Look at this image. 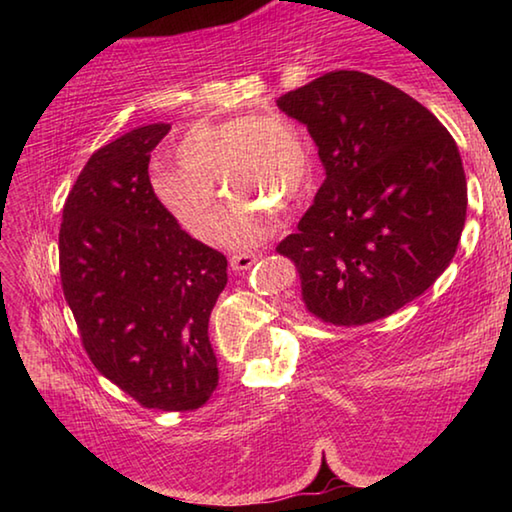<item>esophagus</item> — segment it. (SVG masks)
<instances>
[{"label": "esophagus", "instance_id": "34e87169", "mask_svg": "<svg viewBox=\"0 0 512 512\" xmlns=\"http://www.w3.org/2000/svg\"><path fill=\"white\" fill-rule=\"evenodd\" d=\"M259 259L257 253H235L230 257V268L232 271H248Z\"/></svg>", "mask_w": 512, "mask_h": 512}]
</instances>
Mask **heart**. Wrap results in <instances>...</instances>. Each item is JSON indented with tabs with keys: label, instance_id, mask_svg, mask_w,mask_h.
Returning a JSON list of instances; mask_svg holds the SVG:
<instances>
[{
	"label": "heart",
	"instance_id": "b5f03b06",
	"mask_svg": "<svg viewBox=\"0 0 512 512\" xmlns=\"http://www.w3.org/2000/svg\"><path fill=\"white\" fill-rule=\"evenodd\" d=\"M176 167H158L151 187L185 230L216 241L223 225V198L216 185L239 201L225 221V239L248 246L271 235L275 210H293L311 185V155L298 126L277 112L201 121L176 146Z\"/></svg>",
	"mask_w": 512,
	"mask_h": 512
}]
</instances>
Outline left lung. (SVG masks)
<instances>
[{"label": "left lung", "mask_w": 512, "mask_h": 512, "mask_svg": "<svg viewBox=\"0 0 512 512\" xmlns=\"http://www.w3.org/2000/svg\"><path fill=\"white\" fill-rule=\"evenodd\" d=\"M318 146L325 180L277 244L311 316L375 323L427 291L456 253L467 185L454 137L422 103L375 76L336 69L277 99Z\"/></svg>", "instance_id": "8db88e82"}]
</instances>
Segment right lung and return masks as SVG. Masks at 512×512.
Instances as JSON below:
<instances>
[{
	"mask_svg": "<svg viewBox=\"0 0 512 512\" xmlns=\"http://www.w3.org/2000/svg\"><path fill=\"white\" fill-rule=\"evenodd\" d=\"M149 124L92 153L63 205L60 284L103 377L155 411H196L219 384L207 336L228 259L180 228L155 196Z\"/></svg>",
	"mask_w": 512,
	"mask_h": 512,
	"instance_id": "right-lung-1",
	"label": "right lung"
}]
</instances>
